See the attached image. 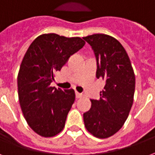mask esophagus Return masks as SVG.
<instances>
[{
    "label": "esophagus",
    "mask_w": 155,
    "mask_h": 155,
    "mask_svg": "<svg viewBox=\"0 0 155 155\" xmlns=\"http://www.w3.org/2000/svg\"><path fill=\"white\" fill-rule=\"evenodd\" d=\"M75 96H76V98L77 99H78V98H81L82 97V94H80V93H78V92H75Z\"/></svg>",
    "instance_id": "esophagus-1"
}]
</instances>
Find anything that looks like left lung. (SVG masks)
<instances>
[{"label":"left lung","mask_w":155,"mask_h":155,"mask_svg":"<svg viewBox=\"0 0 155 155\" xmlns=\"http://www.w3.org/2000/svg\"><path fill=\"white\" fill-rule=\"evenodd\" d=\"M83 39L97 58V78L106 81L100 98L91 99V107L83 114V120L89 133L106 139L119 131L128 117L134 101L135 73L125 49L114 37L94 34Z\"/></svg>","instance_id":"8db88e82"}]
</instances>
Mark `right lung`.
Segmentation results:
<instances>
[{"label":"right lung","instance_id":"obj_1","mask_svg":"<svg viewBox=\"0 0 155 155\" xmlns=\"http://www.w3.org/2000/svg\"><path fill=\"white\" fill-rule=\"evenodd\" d=\"M84 45L80 37L43 34L24 56L17 77L19 101L29 126L40 136L53 137L64 130L75 92L56 89L50 83L55 73Z\"/></svg>","mask_w":155,"mask_h":155}]
</instances>
